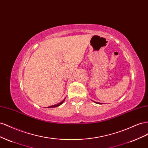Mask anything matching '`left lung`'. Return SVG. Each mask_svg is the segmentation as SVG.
Masks as SVG:
<instances>
[{"instance_id": "8db88e82", "label": "left lung", "mask_w": 148, "mask_h": 148, "mask_svg": "<svg viewBox=\"0 0 148 148\" xmlns=\"http://www.w3.org/2000/svg\"><path fill=\"white\" fill-rule=\"evenodd\" d=\"M93 102H95V103H96V104H101L100 103H99V102H95V101H93Z\"/></svg>"}]
</instances>
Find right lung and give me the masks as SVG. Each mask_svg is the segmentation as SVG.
Here are the masks:
<instances>
[{
    "label": "right lung",
    "mask_w": 148,
    "mask_h": 148,
    "mask_svg": "<svg viewBox=\"0 0 148 148\" xmlns=\"http://www.w3.org/2000/svg\"><path fill=\"white\" fill-rule=\"evenodd\" d=\"M65 99H64L63 101H62L61 102L59 103V104H56V105H53V106H49V107H48V108H52V107H58V106H60V105L62 104V103H63V102H64Z\"/></svg>",
    "instance_id": "right-lung-1"
}]
</instances>
